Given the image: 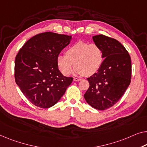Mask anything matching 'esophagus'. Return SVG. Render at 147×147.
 <instances>
[{
	"label": "esophagus",
	"instance_id": "34e87169",
	"mask_svg": "<svg viewBox=\"0 0 147 147\" xmlns=\"http://www.w3.org/2000/svg\"><path fill=\"white\" fill-rule=\"evenodd\" d=\"M74 81H75V82H78V81H80L81 80L80 78H74Z\"/></svg>",
	"mask_w": 147,
	"mask_h": 147
}]
</instances>
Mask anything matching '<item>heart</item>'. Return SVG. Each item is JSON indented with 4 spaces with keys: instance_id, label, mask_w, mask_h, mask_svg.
I'll use <instances>...</instances> for the list:
<instances>
[{
    "instance_id": "b5f03b06",
    "label": "heart",
    "mask_w": 147,
    "mask_h": 147,
    "mask_svg": "<svg viewBox=\"0 0 147 147\" xmlns=\"http://www.w3.org/2000/svg\"><path fill=\"white\" fill-rule=\"evenodd\" d=\"M103 58V51L100 45L78 41L69 46L65 51V55H59L57 64L65 76L71 74L74 65L76 74L92 76L99 71Z\"/></svg>"
}]
</instances>
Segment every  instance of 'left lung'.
I'll use <instances>...</instances> for the list:
<instances>
[{"mask_svg": "<svg viewBox=\"0 0 147 147\" xmlns=\"http://www.w3.org/2000/svg\"><path fill=\"white\" fill-rule=\"evenodd\" d=\"M92 39L102 48L104 60L99 71L87 78L90 86L84 97L94 108L105 110L119 101L130 84L131 57L115 39L102 34Z\"/></svg>", "mask_w": 147, "mask_h": 147, "instance_id": "obj_1", "label": "left lung"}]
</instances>
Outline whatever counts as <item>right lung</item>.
I'll list each match as a JSON object with an SVG mask.
<instances>
[{"mask_svg": "<svg viewBox=\"0 0 147 147\" xmlns=\"http://www.w3.org/2000/svg\"><path fill=\"white\" fill-rule=\"evenodd\" d=\"M71 38L53 32L41 33L26 41L16 55L15 81L36 106H54L73 82V78L63 76L57 64V58Z\"/></svg>", "mask_w": 147, "mask_h": 147, "instance_id": "1", "label": "right lung"}]
</instances>
